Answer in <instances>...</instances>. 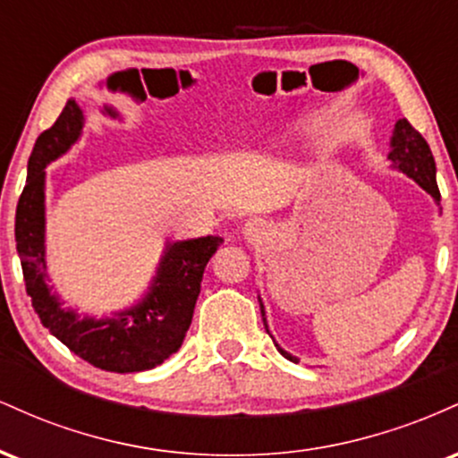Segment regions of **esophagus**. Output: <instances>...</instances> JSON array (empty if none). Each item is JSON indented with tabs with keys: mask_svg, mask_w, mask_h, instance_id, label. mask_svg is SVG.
Segmentation results:
<instances>
[{
	"mask_svg": "<svg viewBox=\"0 0 458 458\" xmlns=\"http://www.w3.org/2000/svg\"><path fill=\"white\" fill-rule=\"evenodd\" d=\"M265 234V228H262L260 222H256V219H251V222L245 224V236L250 241H259L260 236Z\"/></svg>",
	"mask_w": 458,
	"mask_h": 458,
	"instance_id": "esophagus-1",
	"label": "esophagus"
}]
</instances>
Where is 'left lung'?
<instances>
[{
	"mask_svg": "<svg viewBox=\"0 0 458 458\" xmlns=\"http://www.w3.org/2000/svg\"><path fill=\"white\" fill-rule=\"evenodd\" d=\"M390 159L396 163V167H401L404 174L411 176L420 187L427 189L430 196L439 202L441 193L437 187V178H435L433 152H430L427 140L420 135V131L413 129V124L409 123L407 118L398 120L396 129H394ZM260 312H262V306H260ZM262 323H265V312H262ZM265 329H267V323H265ZM267 334H269V329H267ZM277 351H280L284 357L295 361V357L288 355L286 351L280 349V346H277Z\"/></svg>",
	"mask_w": 458,
	"mask_h": 458,
	"instance_id": "8db88e82",
	"label": "left lung"
}]
</instances>
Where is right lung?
Instances as JSON below:
<instances>
[{"label":"right lung","mask_w":458,"mask_h":458,"mask_svg":"<svg viewBox=\"0 0 458 458\" xmlns=\"http://www.w3.org/2000/svg\"><path fill=\"white\" fill-rule=\"evenodd\" d=\"M83 114L68 101L49 129L36 140L28 182L17 204L14 239L31 308L60 343L88 364L109 372L150 370L182 344L199 295L204 267L222 245L219 236L182 241L167 247L159 276L140 306L115 318H79L60 306L47 286L45 265V165L79 138Z\"/></svg>","instance_id":"add662e5"}]
</instances>
